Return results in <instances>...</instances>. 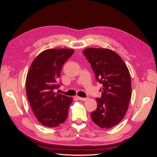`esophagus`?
I'll return each instance as SVG.
<instances>
[{
	"instance_id": "obj_1",
	"label": "esophagus",
	"mask_w": 157,
	"mask_h": 157,
	"mask_svg": "<svg viewBox=\"0 0 157 157\" xmlns=\"http://www.w3.org/2000/svg\"><path fill=\"white\" fill-rule=\"evenodd\" d=\"M78 98L79 100H80L82 101H85V100L87 99L86 98H82V97H78Z\"/></svg>"
}]
</instances>
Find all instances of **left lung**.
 I'll return each instance as SVG.
<instances>
[{
	"label": "left lung",
	"mask_w": 157,
	"mask_h": 157,
	"mask_svg": "<svg viewBox=\"0 0 157 157\" xmlns=\"http://www.w3.org/2000/svg\"><path fill=\"white\" fill-rule=\"evenodd\" d=\"M83 54L91 63L95 79L102 84L97 108L91 113L92 121L101 128L118 124L125 116L132 95L130 74L125 63L113 50L86 48Z\"/></svg>",
	"instance_id": "8db88e82"
}]
</instances>
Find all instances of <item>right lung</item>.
<instances>
[{
	"label": "right lung",
	"mask_w": 157,
	"mask_h": 157,
	"mask_svg": "<svg viewBox=\"0 0 157 157\" xmlns=\"http://www.w3.org/2000/svg\"><path fill=\"white\" fill-rule=\"evenodd\" d=\"M72 49H49L40 53L29 69L26 94L32 109L43 125L55 127L68 117L73 98L55 93L64 63L72 56Z\"/></svg>",
	"instance_id": "add662e5"
}]
</instances>
